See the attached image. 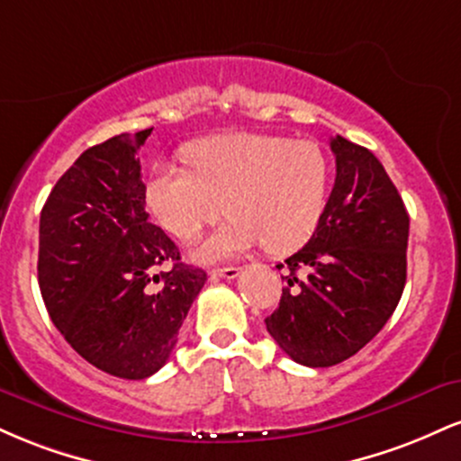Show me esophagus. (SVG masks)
<instances>
[{
    "mask_svg": "<svg viewBox=\"0 0 461 461\" xmlns=\"http://www.w3.org/2000/svg\"><path fill=\"white\" fill-rule=\"evenodd\" d=\"M212 277H225V279H236L240 275V268L238 267H223V268H212L210 271Z\"/></svg>",
    "mask_w": 461,
    "mask_h": 461,
    "instance_id": "obj_1",
    "label": "esophagus"
}]
</instances>
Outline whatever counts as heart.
Masks as SVG:
<instances>
[{
  "label": "heart",
  "mask_w": 461,
  "mask_h": 461,
  "mask_svg": "<svg viewBox=\"0 0 461 461\" xmlns=\"http://www.w3.org/2000/svg\"><path fill=\"white\" fill-rule=\"evenodd\" d=\"M190 168L160 162L145 182V203L160 225L194 240L221 214L227 223L197 249L203 262L260 245L271 256L297 251L314 236L327 197L330 160L310 140L234 131L186 149Z\"/></svg>",
  "instance_id": "b5f03b06"
}]
</instances>
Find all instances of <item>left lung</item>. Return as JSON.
I'll return each mask as SVG.
<instances>
[{
    "instance_id": "1",
    "label": "left lung",
    "mask_w": 461,
    "mask_h": 461,
    "mask_svg": "<svg viewBox=\"0 0 461 461\" xmlns=\"http://www.w3.org/2000/svg\"><path fill=\"white\" fill-rule=\"evenodd\" d=\"M336 182L308 245L285 260L279 308L267 330L297 364L325 368L366 347L399 305L410 216L384 164L331 139ZM277 268H284L279 264Z\"/></svg>"
}]
</instances>
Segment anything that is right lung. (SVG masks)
Returning <instances> with one entry per match:
<instances>
[{
	"instance_id": "obj_1",
	"label": "right lung",
	"mask_w": 461,
	"mask_h": 461,
	"mask_svg": "<svg viewBox=\"0 0 461 461\" xmlns=\"http://www.w3.org/2000/svg\"><path fill=\"white\" fill-rule=\"evenodd\" d=\"M149 134H119L84 151L41 212L45 308L79 356L121 379H145L167 364L208 279L145 212L139 151ZM164 261L172 268L156 274Z\"/></svg>"
}]
</instances>
